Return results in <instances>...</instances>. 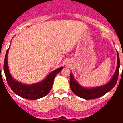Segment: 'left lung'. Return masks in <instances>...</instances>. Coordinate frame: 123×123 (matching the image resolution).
<instances>
[{
  "instance_id": "1",
  "label": "left lung",
  "mask_w": 123,
  "mask_h": 123,
  "mask_svg": "<svg viewBox=\"0 0 123 123\" xmlns=\"http://www.w3.org/2000/svg\"><path fill=\"white\" fill-rule=\"evenodd\" d=\"M117 53V67L116 71L112 78L110 82L106 84L104 86H99L94 88H85L81 86L73 78V75H70V88L73 93L77 96L82 98L85 99H92L98 98L103 96L108 92L110 91L112 89L117 83L119 77V71L120 66L119 61V56Z\"/></svg>"
}]
</instances>
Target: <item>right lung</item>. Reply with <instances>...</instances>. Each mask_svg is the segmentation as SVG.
Wrapping results in <instances>:
<instances>
[{
	"instance_id": "add662e5",
	"label": "right lung",
	"mask_w": 123,
	"mask_h": 123,
	"mask_svg": "<svg viewBox=\"0 0 123 123\" xmlns=\"http://www.w3.org/2000/svg\"><path fill=\"white\" fill-rule=\"evenodd\" d=\"M8 51L9 49L7 50L5 55L4 62V71L7 84L12 91L19 96L24 98L25 99H31V100L39 99L48 94L52 89L55 77L63 69V68L61 67L52 71L51 73H49V75L46 77V79L39 83L32 84V85L23 84L15 80L9 73L8 65H7Z\"/></svg>"
}]
</instances>
